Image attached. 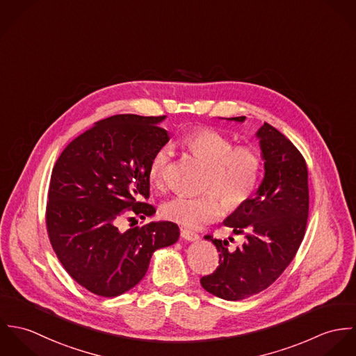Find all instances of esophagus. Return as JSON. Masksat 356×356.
Instances as JSON below:
<instances>
[{
  "label": "esophagus",
  "instance_id": "obj_1",
  "mask_svg": "<svg viewBox=\"0 0 356 356\" xmlns=\"http://www.w3.org/2000/svg\"><path fill=\"white\" fill-rule=\"evenodd\" d=\"M181 237L186 241H197L199 240V236L188 229H181Z\"/></svg>",
  "mask_w": 356,
  "mask_h": 356
}]
</instances>
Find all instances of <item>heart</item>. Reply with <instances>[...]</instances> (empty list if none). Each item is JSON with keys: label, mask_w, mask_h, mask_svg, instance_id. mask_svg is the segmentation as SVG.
Returning <instances> with one entry per match:
<instances>
[{"label": "heart", "mask_w": 356, "mask_h": 356, "mask_svg": "<svg viewBox=\"0 0 356 356\" xmlns=\"http://www.w3.org/2000/svg\"><path fill=\"white\" fill-rule=\"evenodd\" d=\"M182 148L207 164L204 189L200 196H177L165 202L161 213L165 219L189 229H200L220 218L225 204L237 209L247 203L256 191L263 160L251 145L234 147L222 133L202 127L188 133L181 140ZM171 160L165 147L153 153L148 165L149 181L160 186Z\"/></svg>", "instance_id": "obj_1"}]
</instances>
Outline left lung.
<instances>
[{
    "label": "left lung",
    "instance_id": "left-lung-1",
    "mask_svg": "<svg viewBox=\"0 0 356 356\" xmlns=\"http://www.w3.org/2000/svg\"><path fill=\"white\" fill-rule=\"evenodd\" d=\"M227 120L243 123L245 116ZM256 137L264 161L263 181L254 197L223 220L234 234H244V244L230 250L227 240L204 237L216 247L219 266L200 282L207 292L230 302L264 291L284 273L303 241L308 218L305 157L268 123Z\"/></svg>",
    "mask_w": 356,
    "mask_h": 356
}]
</instances>
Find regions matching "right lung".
Masks as SVG:
<instances>
[{
    "mask_svg": "<svg viewBox=\"0 0 356 356\" xmlns=\"http://www.w3.org/2000/svg\"><path fill=\"white\" fill-rule=\"evenodd\" d=\"M165 116L115 115L95 126L58 156L49 185L47 227L65 271L102 298L119 296L147 274L156 250L172 245L179 227L151 222L120 232L126 212L152 216L148 165L170 137ZM134 219V218H131Z\"/></svg>",
    "mask_w": 356,
    "mask_h": 356,
    "instance_id": "1",
    "label": "right lung"
}]
</instances>
